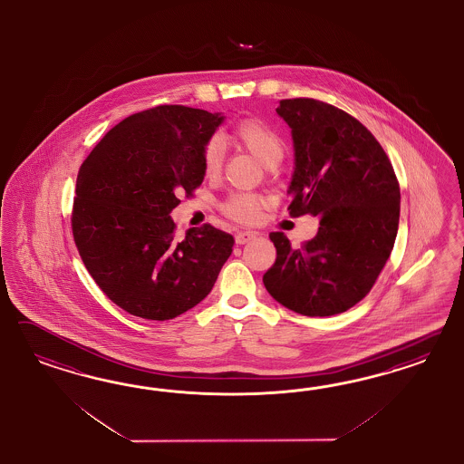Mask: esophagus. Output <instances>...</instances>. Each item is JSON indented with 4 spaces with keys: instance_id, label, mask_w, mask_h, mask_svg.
Returning a JSON list of instances; mask_svg holds the SVG:
<instances>
[{
    "instance_id": "1",
    "label": "esophagus",
    "mask_w": 464,
    "mask_h": 464,
    "mask_svg": "<svg viewBox=\"0 0 464 464\" xmlns=\"http://www.w3.org/2000/svg\"><path fill=\"white\" fill-rule=\"evenodd\" d=\"M255 237H256V233H253V231H238L235 239H237L238 245H245V243L252 241Z\"/></svg>"
}]
</instances>
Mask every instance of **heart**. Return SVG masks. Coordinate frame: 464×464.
Masks as SVG:
<instances>
[{
    "label": "heart",
    "instance_id": "heart-1",
    "mask_svg": "<svg viewBox=\"0 0 464 464\" xmlns=\"http://www.w3.org/2000/svg\"><path fill=\"white\" fill-rule=\"evenodd\" d=\"M227 140L239 148H245L246 151H250L268 169L277 167L285 153L281 134L274 127L268 126L267 122L256 117L241 119L227 132ZM221 163H223L221 140L212 138L204 144V150H202V167L206 175L209 177L216 175L221 169ZM266 202L267 198L256 192H233L226 197L225 202L221 204V209L233 221L255 223Z\"/></svg>",
    "mask_w": 464,
    "mask_h": 464
}]
</instances>
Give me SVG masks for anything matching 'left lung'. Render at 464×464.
<instances>
[{"mask_svg":"<svg viewBox=\"0 0 464 464\" xmlns=\"http://www.w3.org/2000/svg\"><path fill=\"white\" fill-rule=\"evenodd\" d=\"M291 127L295 169L289 214L320 218L316 237L293 248L268 237L277 258L268 295L304 316H332L362 301L386 266L400 221V183L372 132L351 113L314 99L279 102Z\"/></svg>","mask_w":464,"mask_h":464,"instance_id":"8db88e82","label":"left lung"}]
</instances>
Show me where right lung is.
Masks as SVG:
<instances>
[{"label":"right lung","instance_id":"obj_1","mask_svg":"<svg viewBox=\"0 0 464 464\" xmlns=\"http://www.w3.org/2000/svg\"><path fill=\"white\" fill-rule=\"evenodd\" d=\"M225 117L158 105L112 127L78 171L71 229L84 267L129 314L165 322L194 308L233 252L211 225L175 237L169 212L204 180L202 150Z\"/></svg>","mask_w":464,"mask_h":464}]
</instances>
